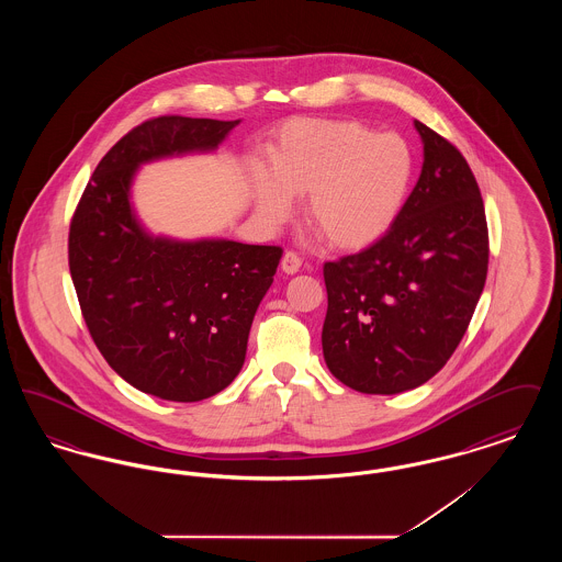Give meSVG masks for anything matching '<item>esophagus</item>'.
<instances>
[{
  "label": "esophagus",
  "mask_w": 562,
  "mask_h": 562,
  "mask_svg": "<svg viewBox=\"0 0 562 562\" xmlns=\"http://www.w3.org/2000/svg\"><path fill=\"white\" fill-rule=\"evenodd\" d=\"M282 271L284 273H289V276H293V273H296L299 269H301V257L296 255V252H293V250H289V252H284V257H282Z\"/></svg>",
  "instance_id": "obj_1"
}]
</instances>
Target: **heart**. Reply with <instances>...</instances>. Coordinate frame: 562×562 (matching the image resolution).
<instances>
[{"label": "heart", "mask_w": 562, "mask_h": 562, "mask_svg": "<svg viewBox=\"0 0 562 562\" xmlns=\"http://www.w3.org/2000/svg\"><path fill=\"white\" fill-rule=\"evenodd\" d=\"M269 175L252 168V195L268 225L291 198H307L310 229L333 248L362 250L398 221L415 179V154L398 134L356 120H291L268 145Z\"/></svg>", "instance_id": "heart-1"}]
</instances>
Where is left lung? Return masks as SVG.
Here are the masks:
<instances>
[{
    "label": "left lung",
    "mask_w": 562,
    "mask_h": 562,
    "mask_svg": "<svg viewBox=\"0 0 562 562\" xmlns=\"http://www.w3.org/2000/svg\"><path fill=\"white\" fill-rule=\"evenodd\" d=\"M424 168L394 227L324 263L328 371L362 394H398L438 373L463 339L488 269L481 189L461 151L415 120Z\"/></svg>",
    "instance_id": "8db88e82"
}]
</instances>
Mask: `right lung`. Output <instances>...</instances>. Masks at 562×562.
<instances>
[{"instance_id":"add662e5","label":"right lung","mask_w":562,"mask_h":562,"mask_svg":"<svg viewBox=\"0 0 562 562\" xmlns=\"http://www.w3.org/2000/svg\"><path fill=\"white\" fill-rule=\"evenodd\" d=\"M236 124H138L99 161L71 218L69 271L90 337L115 373L161 401L211 398L240 373L282 248L154 238L136 221L131 183L145 161L213 151Z\"/></svg>"}]
</instances>
